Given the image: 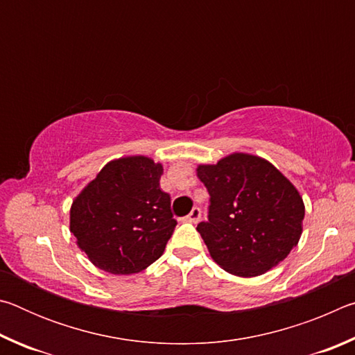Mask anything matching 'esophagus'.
<instances>
[{
    "label": "esophagus",
    "mask_w": 355,
    "mask_h": 355,
    "mask_svg": "<svg viewBox=\"0 0 355 355\" xmlns=\"http://www.w3.org/2000/svg\"><path fill=\"white\" fill-rule=\"evenodd\" d=\"M200 216H202V211L200 208H192V211L186 216V218H183L184 222H192V224H196V222L200 220Z\"/></svg>",
    "instance_id": "esophagus-1"
}]
</instances>
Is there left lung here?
<instances>
[{
    "label": "left lung",
    "instance_id": "8db88e82",
    "mask_svg": "<svg viewBox=\"0 0 355 355\" xmlns=\"http://www.w3.org/2000/svg\"><path fill=\"white\" fill-rule=\"evenodd\" d=\"M209 192L197 225L209 255L238 277H257L284 261L302 235L305 205L290 180L261 156L235 152L197 166Z\"/></svg>",
    "mask_w": 355,
    "mask_h": 355
}]
</instances>
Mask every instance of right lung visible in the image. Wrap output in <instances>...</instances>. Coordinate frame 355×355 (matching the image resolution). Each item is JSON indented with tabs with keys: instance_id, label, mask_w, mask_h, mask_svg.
<instances>
[{
	"instance_id": "1",
	"label": "right lung",
	"mask_w": 355,
	"mask_h": 355,
	"mask_svg": "<svg viewBox=\"0 0 355 355\" xmlns=\"http://www.w3.org/2000/svg\"><path fill=\"white\" fill-rule=\"evenodd\" d=\"M163 164L144 155L112 159L75 197L70 232L98 269L141 272L163 255L177 220L161 189Z\"/></svg>"
}]
</instances>
